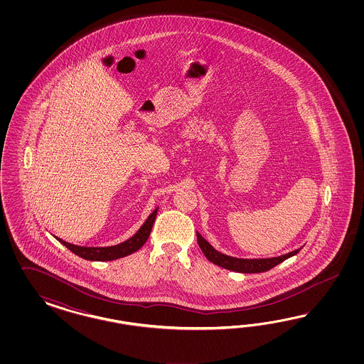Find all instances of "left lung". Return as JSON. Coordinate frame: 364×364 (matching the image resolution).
<instances>
[{"label": "left lung", "instance_id": "1", "mask_svg": "<svg viewBox=\"0 0 364 364\" xmlns=\"http://www.w3.org/2000/svg\"><path fill=\"white\" fill-rule=\"evenodd\" d=\"M198 242L203 254L205 255V257L213 264L219 265L230 271H235V272H242V274H259V272L269 271L275 265L280 264L282 262H284L286 259L298 254L300 251V250H295L292 252H288L277 257H268V259H237V257H232L216 251L198 232Z\"/></svg>", "mask_w": 364, "mask_h": 364}]
</instances>
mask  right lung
Masks as SVG:
<instances>
[{"instance_id": "obj_1", "label": "right lung", "mask_w": 364, "mask_h": 364, "mask_svg": "<svg viewBox=\"0 0 364 364\" xmlns=\"http://www.w3.org/2000/svg\"><path fill=\"white\" fill-rule=\"evenodd\" d=\"M157 210H159V207L148 216V219L140 227V230L136 232L131 239L120 242L117 245H112V247H81V245H75V244L64 242L60 237H55V239L61 244H64L69 251H72L73 254L77 255L85 260H90V262L116 260V259H120L124 256L133 254V252L139 251L143 247L145 242L148 240L151 231H152Z\"/></svg>"}]
</instances>
